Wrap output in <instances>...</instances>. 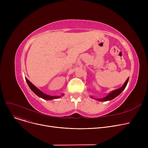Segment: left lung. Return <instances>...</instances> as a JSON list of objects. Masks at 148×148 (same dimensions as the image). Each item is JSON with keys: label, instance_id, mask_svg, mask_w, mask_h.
<instances>
[{"label": "left lung", "instance_id": "8db88e82", "mask_svg": "<svg viewBox=\"0 0 148 148\" xmlns=\"http://www.w3.org/2000/svg\"><path fill=\"white\" fill-rule=\"evenodd\" d=\"M128 80H129V78H128L127 79V80L125 81V83H124V84H123V86L121 88H119L118 89L114 90L112 92H110L109 94H108L106 97L103 98H95V99H97V101H110V100L114 99L116 97H118L121 94V93L124 89H125V88H126L127 85V83L128 82ZM90 98H94L92 96H90Z\"/></svg>", "mask_w": 148, "mask_h": 148}]
</instances>
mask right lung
Segmentation results:
<instances>
[{"label":"right lung","mask_w":148,"mask_h":148,"mask_svg":"<svg viewBox=\"0 0 148 148\" xmlns=\"http://www.w3.org/2000/svg\"><path fill=\"white\" fill-rule=\"evenodd\" d=\"M25 79H26V82L28 84V86H29L30 89L32 90L37 96H38L39 97H40V98H41L44 99L52 100V99H58V98H60L61 97H63L64 95V94H62L60 96H51V95H47V94H44V93L42 92V91H41L38 88H37L35 86V85H34L27 78H25Z\"/></svg>","instance_id":"add662e5"}]
</instances>
